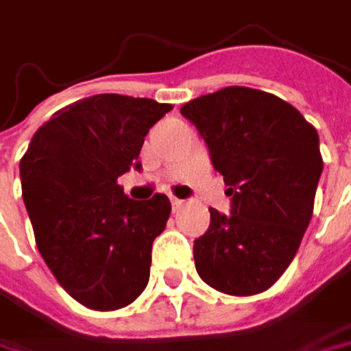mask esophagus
Wrapping results in <instances>:
<instances>
[{"label": "esophagus", "instance_id": "34e87169", "mask_svg": "<svg viewBox=\"0 0 351 351\" xmlns=\"http://www.w3.org/2000/svg\"><path fill=\"white\" fill-rule=\"evenodd\" d=\"M171 202H173V210H175V212H178V210H180V208L184 206V202H182L180 198H173Z\"/></svg>", "mask_w": 351, "mask_h": 351}]
</instances>
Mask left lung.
<instances>
[{
    "instance_id": "8db88e82",
    "label": "left lung",
    "mask_w": 351,
    "mask_h": 351,
    "mask_svg": "<svg viewBox=\"0 0 351 351\" xmlns=\"http://www.w3.org/2000/svg\"><path fill=\"white\" fill-rule=\"evenodd\" d=\"M180 114L232 196V214L210 208V228L194 241L196 271L220 293L259 295L291 265L313 218L324 167L318 133L289 101L245 86L191 99Z\"/></svg>"
}]
</instances>
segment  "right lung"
Segmentation results:
<instances>
[{
	"instance_id": "obj_1",
	"label": "right lung",
	"mask_w": 351,
	"mask_h": 351,
	"mask_svg": "<svg viewBox=\"0 0 351 351\" xmlns=\"http://www.w3.org/2000/svg\"><path fill=\"white\" fill-rule=\"evenodd\" d=\"M171 104L96 94L54 112L21 159L23 202L54 279L92 311H117L145 291L151 247L171 200H131L117 178L139 169L149 130Z\"/></svg>"
}]
</instances>
